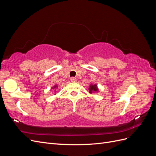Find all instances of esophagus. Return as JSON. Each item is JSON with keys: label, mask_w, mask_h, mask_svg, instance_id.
I'll list each match as a JSON object with an SVG mask.
<instances>
[{"label": "esophagus", "mask_w": 156, "mask_h": 156, "mask_svg": "<svg viewBox=\"0 0 156 156\" xmlns=\"http://www.w3.org/2000/svg\"><path fill=\"white\" fill-rule=\"evenodd\" d=\"M70 80H71V81H72V82H75L77 81V79L75 77H71Z\"/></svg>", "instance_id": "obj_1"}]
</instances>
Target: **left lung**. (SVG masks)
I'll use <instances>...</instances> for the list:
<instances>
[{
  "label": "left lung",
  "mask_w": 156,
  "mask_h": 156,
  "mask_svg": "<svg viewBox=\"0 0 156 156\" xmlns=\"http://www.w3.org/2000/svg\"><path fill=\"white\" fill-rule=\"evenodd\" d=\"M98 90V89L97 88V85L96 84H94V85H90L89 88V92L90 93H92L93 92H97Z\"/></svg>",
  "instance_id": "8db88e82"
}]
</instances>
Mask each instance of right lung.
Wrapping results in <instances>:
<instances>
[{"label":"right lung","mask_w":156,"mask_h":156,"mask_svg":"<svg viewBox=\"0 0 156 156\" xmlns=\"http://www.w3.org/2000/svg\"><path fill=\"white\" fill-rule=\"evenodd\" d=\"M56 87V86H55V87Z\"/></svg>","instance_id":"add662e5"}]
</instances>
